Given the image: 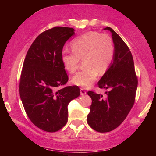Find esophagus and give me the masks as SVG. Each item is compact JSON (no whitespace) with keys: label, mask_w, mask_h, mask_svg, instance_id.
I'll list each match as a JSON object with an SVG mask.
<instances>
[{"label":"esophagus","mask_w":156,"mask_h":156,"mask_svg":"<svg viewBox=\"0 0 156 156\" xmlns=\"http://www.w3.org/2000/svg\"><path fill=\"white\" fill-rule=\"evenodd\" d=\"M87 94V91L84 89L80 88V94L81 95H85Z\"/></svg>","instance_id":"obj_1"}]
</instances>
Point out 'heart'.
<instances>
[{"label":"heart","instance_id":"heart-1","mask_svg":"<svg viewBox=\"0 0 156 156\" xmlns=\"http://www.w3.org/2000/svg\"><path fill=\"white\" fill-rule=\"evenodd\" d=\"M72 51L64 50L61 60L66 70L74 73L81 60L85 68L73 76L72 82L78 86L88 88L100 74L107 72L113 60L115 46L113 39L106 34L91 31L76 38L72 43Z\"/></svg>","mask_w":156,"mask_h":156}]
</instances>
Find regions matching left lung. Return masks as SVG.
<instances>
[{"label":"left lung","instance_id":"left-lung-1","mask_svg":"<svg viewBox=\"0 0 156 156\" xmlns=\"http://www.w3.org/2000/svg\"><path fill=\"white\" fill-rule=\"evenodd\" d=\"M105 30L112 32L115 46L113 60L98 85L107 89L106 96L88 91L92 103L87 115L88 125L94 130L105 133L118 127L129 114L135 102L138 78L134 62L129 47L112 28Z\"/></svg>","mask_w":156,"mask_h":156}]
</instances>
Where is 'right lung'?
<instances>
[{
	"label": "right lung",
	"instance_id": "add662e5",
	"mask_svg": "<svg viewBox=\"0 0 156 156\" xmlns=\"http://www.w3.org/2000/svg\"><path fill=\"white\" fill-rule=\"evenodd\" d=\"M74 29L56 27L41 33L31 44L21 72L19 91L23 107L34 125L56 132L68 120V104L80 96L78 86L57 90L68 81L62 48Z\"/></svg>",
	"mask_w": 156,
	"mask_h": 156
}]
</instances>
